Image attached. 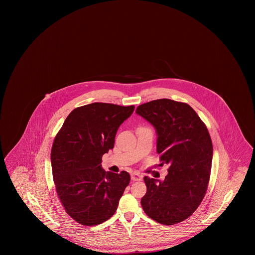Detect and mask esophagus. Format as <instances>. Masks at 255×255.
<instances>
[{
	"label": "esophagus",
	"mask_w": 255,
	"mask_h": 255,
	"mask_svg": "<svg viewBox=\"0 0 255 255\" xmlns=\"http://www.w3.org/2000/svg\"><path fill=\"white\" fill-rule=\"evenodd\" d=\"M131 179H132V181H141L142 180V176L139 173L134 172L133 174H131Z\"/></svg>",
	"instance_id": "1"
}]
</instances>
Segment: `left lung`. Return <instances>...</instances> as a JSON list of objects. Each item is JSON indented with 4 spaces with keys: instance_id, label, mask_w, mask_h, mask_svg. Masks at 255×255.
Here are the masks:
<instances>
[{
    "instance_id": "1",
    "label": "left lung",
    "mask_w": 255,
    "mask_h": 255,
    "mask_svg": "<svg viewBox=\"0 0 255 255\" xmlns=\"http://www.w3.org/2000/svg\"><path fill=\"white\" fill-rule=\"evenodd\" d=\"M135 113L155 127L157 153L169 165L163 182L144 177L141 206L159 224H178L193 214L206 195L213 156L208 130L188 104L171 99L141 104Z\"/></svg>"
}]
</instances>
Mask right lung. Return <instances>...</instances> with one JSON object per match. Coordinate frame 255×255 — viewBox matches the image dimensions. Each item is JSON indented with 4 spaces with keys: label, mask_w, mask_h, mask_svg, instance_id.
Segmentation results:
<instances>
[{
    "label": "right lung",
    "mask_w": 255,
    "mask_h": 255,
    "mask_svg": "<svg viewBox=\"0 0 255 255\" xmlns=\"http://www.w3.org/2000/svg\"><path fill=\"white\" fill-rule=\"evenodd\" d=\"M133 110V105L100 102L78 107L54 138L50 159L56 191L67 213L81 225L97 226L111 218L130 182L128 172H106L101 161Z\"/></svg>",
    "instance_id": "add662e5"
}]
</instances>
